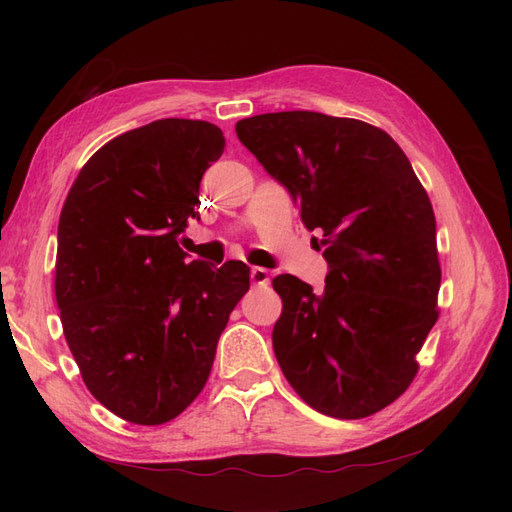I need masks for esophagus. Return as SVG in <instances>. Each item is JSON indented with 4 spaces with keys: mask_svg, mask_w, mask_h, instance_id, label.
Masks as SVG:
<instances>
[{
    "mask_svg": "<svg viewBox=\"0 0 512 512\" xmlns=\"http://www.w3.org/2000/svg\"><path fill=\"white\" fill-rule=\"evenodd\" d=\"M250 277H252V284H256V286H267V284H269V280H271L269 271H267V269H262V267H252Z\"/></svg>",
    "mask_w": 512,
    "mask_h": 512,
    "instance_id": "obj_1",
    "label": "esophagus"
}]
</instances>
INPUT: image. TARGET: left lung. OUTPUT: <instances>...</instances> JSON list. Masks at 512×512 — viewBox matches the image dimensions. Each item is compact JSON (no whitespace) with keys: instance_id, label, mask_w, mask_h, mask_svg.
<instances>
[{"instance_id":"1","label":"left lung","mask_w":512,"mask_h":512,"mask_svg":"<svg viewBox=\"0 0 512 512\" xmlns=\"http://www.w3.org/2000/svg\"><path fill=\"white\" fill-rule=\"evenodd\" d=\"M239 141L322 230L324 290L277 275L273 352L303 401L363 418L404 393L438 320L436 218L393 138L359 119L312 111L237 121Z\"/></svg>"}]
</instances>
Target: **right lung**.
<instances>
[{
	"label": "right lung",
	"mask_w": 512,
	"mask_h": 512,
	"mask_svg": "<svg viewBox=\"0 0 512 512\" xmlns=\"http://www.w3.org/2000/svg\"><path fill=\"white\" fill-rule=\"evenodd\" d=\"M209 121L158 119L123 132L81 168L59 215L55 297L81 376L104 408L162 425L211 374L250 267L188 262L205 170L224 153Z\"/></svg>",
	"instance_id": "1"
}]
</instances>
